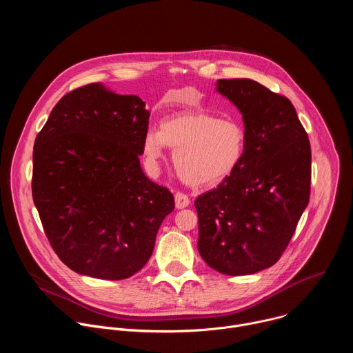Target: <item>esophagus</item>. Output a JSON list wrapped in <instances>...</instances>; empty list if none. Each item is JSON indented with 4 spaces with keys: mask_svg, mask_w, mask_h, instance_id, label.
<instances>
[{
    "mask_svg": "<svg viewBox=\"0 0 353 353\" xmlns=\"http://www.w3.org/2000/svg\"><path fill=\"white\" fill-rule=\"evenodd\" d=\"M174 203H176V208L177 210H183L185 207L190 205V198L187 194L183 192H176L174 195Z\"/></svg>",
    "mask_w": 353,
    "mask_h": 353,
    "instance_id": "obj_1",
    "label": "esophagus"
}]
</instances>
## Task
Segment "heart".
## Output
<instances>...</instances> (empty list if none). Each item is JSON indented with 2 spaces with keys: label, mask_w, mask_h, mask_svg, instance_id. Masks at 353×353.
I'll return each instance as SVG.
<instances>
[{
  "label": "heart",
  "mask_w": 353,
  "mask_h": 353,
  "mask_svg": "<svg viewBox=\"0 0 353 353\" xmlns=\"http://www.w3.org/2000/svg\"><path fill=\"white\" fill-rule=\"evenodd\" d=\"M174 149L173 165L191 187H211L228 179L245 152L244 127L233 119L204 112L176 114L162 121L159 131L148 130L142 150L150 169H157L165 148Z\"/></svg>",
  "instance_id": "heart-1"
}]
</instances>
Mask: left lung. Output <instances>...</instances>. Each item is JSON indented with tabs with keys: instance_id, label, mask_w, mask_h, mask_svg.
Segmentation results:
<instances>
[{
	"instance_id": "obj_1",
	"label": "left lung",
	"mask_w": 353,
	"mask_h": 353,
	"mask_svg": "<svg viewBox=\"0 0 353 353\" xmlns=\"http://www.w3.org/2000/svg\"><path fill=\"white\" fill-rule=\"evenodd\" d=\"M216 90L243 116L245 152L195 199L198 251L221 274L250 275L281 259L309 204L310 142L288 97L247 78L219 79Z\"/></svg>"
}]
</instances>
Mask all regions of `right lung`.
<instances>
[{
  "instance_id": "obj_1",
  "label": "right lung",
  "mask_w": 353,
  "mask_h": 353,
  "mask_svg": "<svg viewBox=\"0 0 353 353\" xmlns=\"http://www.w3.org/2000/svg\"><path fill=\"white\" fill-rule=\"evenodd\" d=\"M149 110L102 83L67 93L33 148L32 194L59 259L97 279H125L152 256L173 194L141 169Z\"/></svg>"
}]
</instances>
